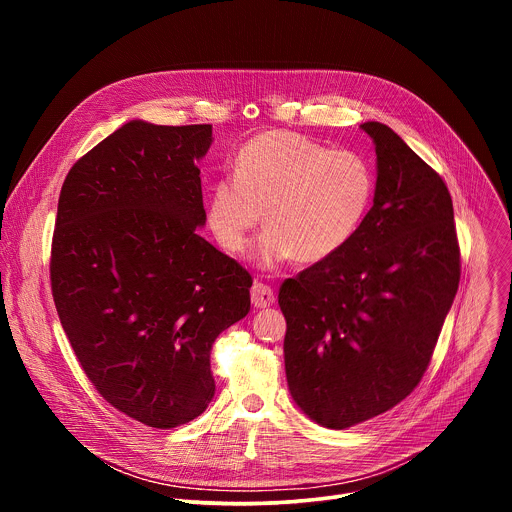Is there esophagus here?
<instances>
[{
    "label": "esophagus",
    "mask_w": 512,
    "mask_h": 512,
    "mask_svg": "<svg viewBox=\"0 0 512 512\" xmlns=\"http://www.w3.org/2000/svg\"><path fill=\"white\" fill-rule=\"evenodd\" d=\"M251 302H253V306L255 308H269V306H273L275 304V294H273V289L269 287V285H265V283H253V287H251Z\"/></svg>",
    "instance_id": "1"
}]
</instances>
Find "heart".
Here are the masks:
<instances>
[{
  "label": "heart",
  "instance_id": "heart-1",
  "mask_svg": "<svg viewBox=\"0 0 512 512\" xmlns=\"http://www.w3.org/2000/svg\"><path fill=\"white\" fill-rule=\"evenodd\" d=\"M373 194L375 176L362 156L294 131H269L243 145L233 176L212 182L206 221L225 251L241 253L265 216L259 265L291 257L320 263L356 235Z\"/></svg>",
  "mask_w": 512,
  "mask_h": 512
}]
</instances>
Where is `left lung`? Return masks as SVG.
<instances>
[{"instance_id": "left-lung-1", "label": "left lung", "mask_w": 512, "mask_h": 512, "mask_svg": "<svg viewBox=\"0 0 512 512\" xmlns=\"http://www.w3.org/2000/svg\"><path fill=\"white\" fill-rule=\"evenodd\" d=\"M373 206L348 245L279 287L287 387L316 423L346 429L421 381L460 283L448 186L379 121Z\"/></svg>"}]
</instances>
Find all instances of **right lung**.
I'll list each match as a JSON object with an SVG mask.
<instances>
[{
    "label": "right lung",
    "mask_w": 512,
    "mask_h": 512,
    "mask_svg": "<svg viewBox=\"0 0 512 512\" xmlns=\"http://www.w3.org/2000/svg\"><path fill=\"white\" fill-rule=\"evenodd\" d=\"M212 125L133 119L70 168L50 281L60 324L101 397L150 427L214 397L210 350L251 310V275L198 235Z\"/></svg>",
    "instance_id": "add662e5"
}]
</instances>
